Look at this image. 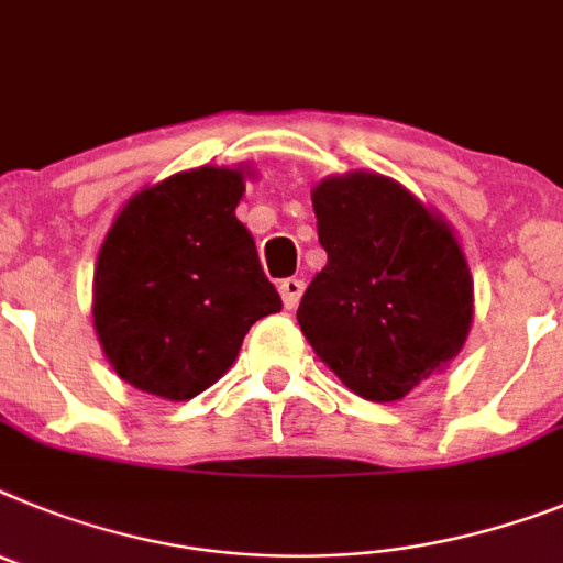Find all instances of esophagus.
I'll list each match as a JSON object with an SVG mask.
<instances>
[{
	"label": "esophagus",
	"instance_id": "esophagus-1",
	"mask_svg": "<svg viewBox=\"0 0 563 563\" xmlns=\"http://www.w3.org/2000/svg\"><path fill=\"white\" fill-rule=\"evenodd\" d=\"M278 292H282V301H285L287 310H296L301 301V292H305V282L301 278H285L278 285Z\"/></svg>",
	"mask_w": 563,
	"mask_h": 563
}]
</instances>
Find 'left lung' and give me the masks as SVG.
I'll return each mask as SVG.
<instances>
[{"mask_svg": "<svg viewBox=\"0 0 563 563\" xmlns=\"http://www.w3.org/2000/svg\"><path fill=\"white\" fill-rule=\"evenodd\" d=\"M328 264L299 328L355 396L390 405L450 367L473 328V276L453 224L373 170L310 190Z\"/></svg>", "mask_w": 563, "mask_h": 563, "instance_id": "1", "label": "left lung"}]
</instances>
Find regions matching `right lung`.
<instances>
[{"label":"right lung","instance_id":"right-lung-1","mask_svg":"<svg viewBox=\"0 0 563 563\" xmlns=\"http://www.w3.org/2000/svg\"><path fill=\"white\" fill-rule=\"evenodd\" d=\"M250 167H194L124 201L93 271V330L122 382L187 401L233 367L282 299L235 219Z\"/></svg>","mask_w":563,"mask_h":563}]
</instances>
